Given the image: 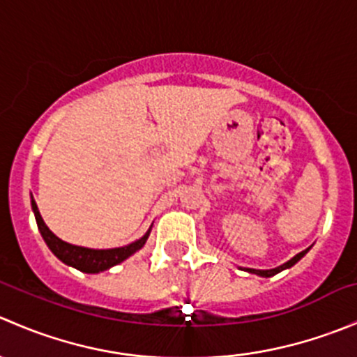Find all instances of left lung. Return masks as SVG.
Returning a JSON list of instances; mask_svg holds the SVG:
<instances>
[{
	"label": "left lung",
	"mask_w": 357,
	"mask_h": 357,
	"mask_svg": "<svg viewBox=\"0 0 357 357\" xmlns=\"http://www.w3.org/2000/svg\"><path fill=\"white\" fill-rule=\"evenodd\" d=\"M307 250L309 248H305V250H302L301 254H297L295 255V257H291L289 262H285V264H282L280 266V268H275V269H247L248 273H254V275H259V276H264V278H269V276H275L276 273H280V271H283V269H287V268H291V266L295 264V262L297 261H301L302 257H304L305 254H307Z\"/></svg>",
	"instance_id": "left-lung-1"
}]
</instances>
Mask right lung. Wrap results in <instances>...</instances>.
<instances>
[{"label":"right lung","mask_w":357,"mask_h":357,"mask_svg":"<svg viewBox=\"0 0 357 357\" xmlns=\"http://www.w3.org/2000/svg\"><path fill=\"white\" fill-rule=\"evenodd\" d=\"M32 211H34L36 222H38V228L41 231V236L45 238L46 245L50 247V250L56 255L62 262L72 266V268L79 269L82 273H100L105 271V269L112 268V266L119 264L124 259H128L129 255L135 254L136 250H139L143 245H145L146 238H149V233L143 236L138 242L131 243L128 247H119V248H109V250H93V248H84V247H75L70 245V243L63 242L59 236L53 235L50 231L48 226L43 221L41 214L38 211V205H36L34 199L31 200Z\"/></svg>","instance_id":"1"}]
</instances>
